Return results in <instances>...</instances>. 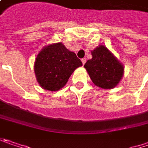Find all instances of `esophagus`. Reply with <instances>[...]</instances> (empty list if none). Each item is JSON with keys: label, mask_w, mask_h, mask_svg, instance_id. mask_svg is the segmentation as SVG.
<instances>
[{"label": "esophagus", "mask_w": 148, "mask_h": 148, "mask_svg": "<svg viewBox=\"0 0 148 148\" xmlns=\"http://www.w3.org/2000/svg\"><path fill=\"white\" fill-rule=\"evenodd\" d=\"M81 61H82L83 64H84L86 63V58H82V59H81Z\"/></svg>", "instance_id": "34e87169"}]
</instances>
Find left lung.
<instances>
[{"label":"left lung","mask_w":148,"mask_h":148,"mask_svg":"<svg viewBox=\"0 0 148 148\" xmlns=\"http://www.w3.org/2000/svg\"><path fill=\"white\" fill-rule=\"evenodd\" d=\"M92 58L85 64L92 82L102 89L110 90L117 85L124 74V66L104 45L91 51Z\"/></svg>","instance_id":"1"}]
</instances>
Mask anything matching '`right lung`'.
I'll list each match as a JSON object with an SVG mask.
<instances>
[{
	"label": "right lung",
	"mask_w": 148,
	"mask_h": 148,
	"mask_svg": "<svg viewBox=\"0 0 148 148\" xmlns=\"http://www.w3.org/2000/svg\"><path fill=\"white\" fill-rule=\"evenodd\" d=\"M82 62L62 42L44 47L36 58L34 72L39 85L49 91H57L65 85Z\"/></svg>",
	"instance_id": "obj_1"
}]
</instances>
